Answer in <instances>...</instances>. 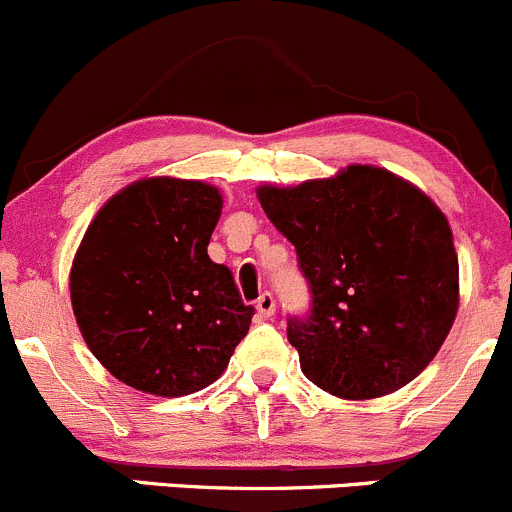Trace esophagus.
I'll return each instance as SVG.
<instances>
[{
	"mask_svg": "<svg viewBox=\"0 0 512 512\" xmlns=\"http://www.w3.org/2000/svg\"><path fill=\"white\" fill-rule=\"evenodd\" d=\"M256 311L261 313L263 318H271L273 313H276V298H273V293H261L256 301Z\"/></svg>",
	"mask_w": 512,
	"mask_h": 512,
	"instance_id": "1",
	"label": "esophagus"
}]
</instances>
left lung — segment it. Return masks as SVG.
<instances>
[{"label":"left lung","mask_w":512,"mask_h":512,"mask_svg":"<svg viewBox=\"0 0 512 512\" xmlns=\"http://www.w3.org/2000/svg\"><path fill=\"white\" fill-rule=\"evenodd\" d=\"M256 194L311 288V313L286 326L308 381L348 401L411 383L458 313L443 211L401 176L363 164Z\"/></svg>","instance_id":"8db88e82"}]
</instances>
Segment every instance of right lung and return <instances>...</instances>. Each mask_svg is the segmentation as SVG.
<instances>
[{"label":"right lung","instance_id":"obj_1","mask_svg":"<svg viewBox=\"0 0 512 512\" xmlns=\"http://www.w3.org/2000/svg\"><path fill=\"white\" fill-rule=\"evenodd\" d=\"M221 194L204 181L141 179L86 229L69 291L86 346L114 378L151 396L211 386L249 333L254 306L209 258Z\"/></svg>","mask_w":512,"mask_h":512}]
</instances>
